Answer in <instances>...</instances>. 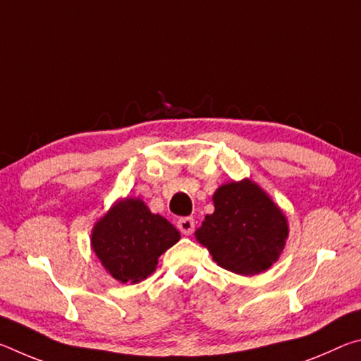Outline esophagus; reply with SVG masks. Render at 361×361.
Returning a JSON list of instances; mask_svg holds the SVG:
<instances>
[{
  "label": "esophagus",
  "mask_w": 361,
  "mask_h": 361,
  "mask_svg": "<svg viewBox=\"0 0 361 361\" xmlns=\"http://www.w3.org/2000/svg\"><path fill=\"white\" fill-rule=\"evenodd\" d=\"M176 224H178V229L183 232V234H186V235L192 234V231H194V219L192 218H189V216L180 218Z\"/></svg>",
  "instance_id": "obj_1"
}]
</instances>
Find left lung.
<instances>
[{
  "label": "left lung",
  "instance_id": "obj_1",
  "mask_svg": "<svg viewBox=\"0 0 361 361\" xmlns=\"http://www.w3.org/2000/svg\"><path fill=\"white\" fill-rule=\"evenodd\" d=\"M212 199L215 212L194 235L219 267L256 276L277 262L290 234L288 219L258 183H224Z\"/></svg>",
  "mask_w": 361,
  "mask_h": 361
}]
</instances>
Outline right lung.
Wrapping results in <instances>:
<instances>
[{
	"instance_id": "obj_1",
	"label": "right lung",
	"mask_w": 361,
	"mask_h": 361,
	"mask_svg": "<svg viewBox=\"0 0 361 361\" xmlns=\"http://www.w3.org/2000/svg\"><path fill=\"white\" fill-rule=\"evenodd\" d=\"M180 237L175 226L151 213L142 199L124 197L94 224L90 248L114 280L133 285L156 271L159 256Z\"/></svg>"
}]
</instances>
